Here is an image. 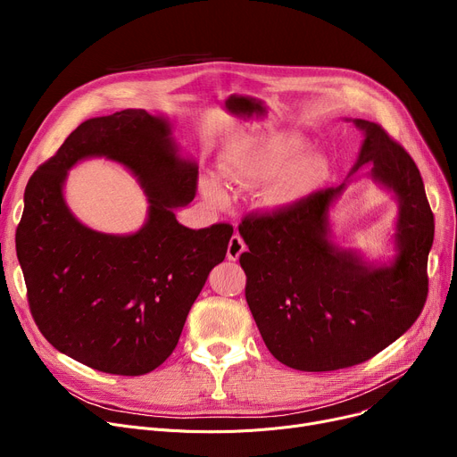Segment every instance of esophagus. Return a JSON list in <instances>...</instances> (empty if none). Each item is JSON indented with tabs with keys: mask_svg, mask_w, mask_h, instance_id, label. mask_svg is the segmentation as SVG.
Instances as JSON below:
<instances>
[{
	"mask_svg": "<svg viewBox=\"0 0 457 457\" xmlns=\"http://www.w3.org/2000/svg\"><path fill=\"white\" fill-rule=\"evenodd\" d=\"M245 250H246V245H245V241L241 238V235H233L231 237V241H229V245H228V259L229 261H237L238 257H241L243 253H245Z\"/></svg>",
	"mask_w": 457,
	"mask_h": 457,
	"instance_id": "1",
	"label": "esophagus"
}]
</instances>
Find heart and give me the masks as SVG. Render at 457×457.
<instances>
[{"label": "heart", "mask_w": 457, "mask_h": 457, "mask_svg": "<svg viewBox=\"0 0 457 457\" xmlns=\"http://www.w3.org/2000/svg\"><path fill=\"white\" fill-rule=\"evenodd\" d=\"M307 140L295 133L248 137L228 144L219 155L222 178L238 187H255V204L261 211L289 209L317 192L331 172L329 157L319 150H307ZM200 192L216 209L229 204L224 183L212 176L200 178Z\"/></svg>", "instance_id": "heart-1"}]
</instances>
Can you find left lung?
I'll return each mask as SVG.
<instances>
[{"label": "left lung", "mask_w": 457, "mask_h": 457, "mask_svg": "<svg viewBox=\"0 0 457 457\" xmlns=\"http://www.w3.org/2000/svg\"><path fill=\"white\" fill-rule=\"evenodd\" d=\"M363 131L348 179L274 214L238 226L248 252L246 302L262 341L279 363L328 372L367 361L419 319L428 295L434 212L413 159L378 124L345 118ZM365 165L399 204L394 255L369 262L334 241L330 211Z\"/></svg>", "instance_id": "left-lung-1"}]
</instances>
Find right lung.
<instances>
[{
    "instance_id": "obj_1",
    "label": "right lung",
    "mask_w": 457,
    "mask_h": 457,
    "mask_svg": "<svg viewBox=\"0 0 457 457\" xmlns=\"http://www.w3.org/2000/svg\"><path fill=\"white\" fill-rule=\"evenodd\" d=\"M102 156L124 165L149 198L147 220L133 234L92 230L65 204L67 170ZM196 178L172 120L144 109L87 120L33 174L16 255L33 319L59 352L120 376L152 372L174 352L233 235L228 224L190 229L176 220V209L195 200Z\"/></svg>"
}]
</instances>
